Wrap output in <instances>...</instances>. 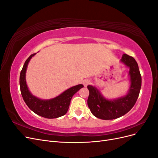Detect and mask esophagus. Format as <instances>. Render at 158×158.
<instances>
[{"label":"esophagus","instance_id":"1","mask_svg":"<svg viewBox=\"0 0 158 158\" xmlns=\"http://www.w3.org/2000/svg\"><path fill=\"white\" fill-rule=\"evenodd\" d=\"M90 83H91V81L89 79H85L83 80V84L85 87H86L89 84H90Z\"/></svg>","mask_w":158,"mask_h":158}]
</instances>
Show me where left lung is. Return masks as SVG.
Returning <instances> with one entry per match:
<instances>
[{
  "instance_id": "8db88e82",
  "label": "left lung",
  "mask_w": 158,
  "mask_h": 158,
  "mask_svg": "<svg viewBox=\"0 0 158 158\" xmlns=\"http://www.w3.org/2000/svg\"><path fill=\"white\" fill-rule=\"evenodd\" d=\"M121 62L130 68L131 87L125 97L114 100L105 99L98 89L88 85L89 94L88 106L91 112L97 118L103 120H111L121 117L127 113L136 103L142 85V77L138 64L132 56L124 54Z\"/></svg>"
}]
</instances>
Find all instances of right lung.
I'll list each match as a JSON object with an SVG mask.
<instances>
[{"mask_svg": "<svg viewBox=\"0 0 158 158\" xmlns=\"http://www.w3.org/2000/svg\"><path fill=\"white\" fill-rule=\"evenodd\" d=\"M35 55V53H33L28 57L21 70L20 85L22 96L27 107L38 115L47 118H55L64 115L68 111L72 98L84 85L82 84L75 85L64 91L59 96L49 100H42L33 96L27 86L26 72L28 63Z\"/></svg>", "mask_w": 158, "mask_h": 158, "instance_id": "right-lung-1", "label": "right lung"}]
</instances>
